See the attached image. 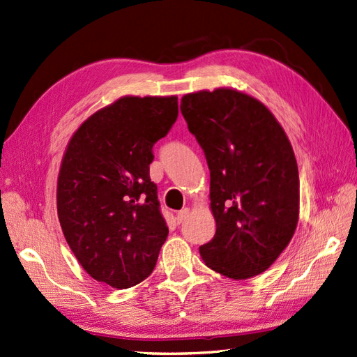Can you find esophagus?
Returning a JSON list of instances; mask_svg holds the SVG:
<instances>
[{
  "mask_svg": "<svg viewBox=\"0 0 357 357\" xmlns=\"http://www.w3.org/2000/svg\"><path fill=\"white\" fill-rule=\"evenodd\" d=\"M188 213H190V209H188V208L181 209V211L176 213V221H178V222H184V221L188 218Z\"/></svg>",
  "mask_w": 357,
  "mask_h": 357,
  "instance_id": "esophagus-1",
  "label": "esophagus"
}]
</instances>
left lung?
I'll use <instances>...</instances> for the list:
<instances>
[{"label":"left lung","instance_id":"1","mask_svg":"<svg viewBox=\"0 0 357 357\" xmlns=\"http://www.w3.org/2000/svg\"><path fill=\"white\" fill-rule=\"evenodd\" d=\"M181 114L211 172L217 230L200 256L233 280L259 275L298 226L299 172L290 142L266 106L235 89L187 94Z\"/></svg>","mask_w":357,"mask_h":357}]
</instances>
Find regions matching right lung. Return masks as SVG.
I'll return each mask as SVG.
<instances>
[{
	"label": "right lung",
	"mask_w": 357,
	"mask_h": 357,
	"mask_svg": "<svg viewBox=\"0 0 357 357\" xmlns=\"http://www.w3.org/2000/svg\"><path fill=\"white\" fill-rule=\"evenodd\" d=\"M178 118V97H122L89 116L61 165V229L82 268L115 289L154 271L169 227L149 178L152 148Z\"/></svg>",
	"instance_id": "1"
}]
</instances>
